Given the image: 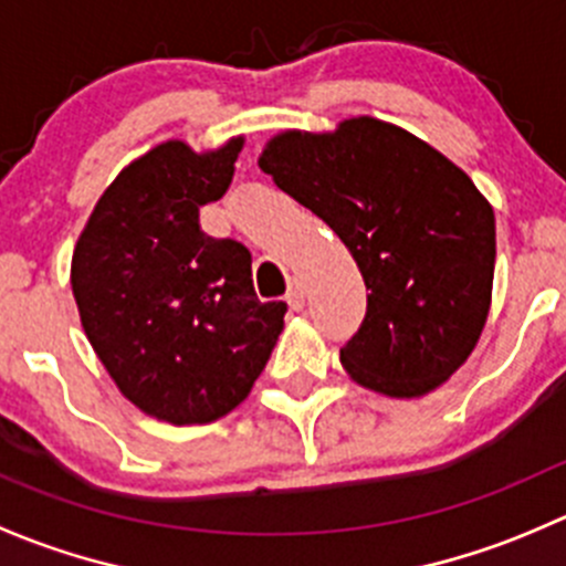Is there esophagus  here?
<instances>
[{"label":"esophagus","instance_id":"esophagus-1","mask_svg":"<svg viewBox=\"0 0 566 566\" xmlns=\"http://www.w3.org/2000/svg\"><path fill=\"white\" fill-rule=\"evenodd\" d=\"M287 304H290V310H295V312L304 310V304H306V290H304V284H301V279H293V284H290V290H287Z\"/></svg>","mask_w":566,"mask_h":566}]
</instances>
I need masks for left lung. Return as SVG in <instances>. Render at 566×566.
Segmentation results:
<instances>
[{"instance_id":"1","label":"left lung","mask_w":566,"mask_h":566,"mask_svg":"<svg viewBox=\"0 0 566 566\" xmlns=\"http://www.w3.org/2000/svg\"><path fill=\"white\" fill-rule=\"evenodd\" d=\"M284 193L350 249L367 315L339 350L356 384L421 397L465 364L490 312L495 216L473 180L408 130L353 117L284 130L260 156Z\"/></svg>"}]
</instances>
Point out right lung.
Returning a JSON list of instances; mask_svg holds the SVG:
<instances>
[{"label":"right lung","mask_w":566,"mask_h":566,"mask_svg":"<svg viewBox=\"0 0 566 566\" xmlns=\"http://www.w3.org/2000/svg\"><path fill=\"white\" fill-rule=\"evenodd\" d=\"M243 136L193 153L164 142L123 169L78 235L71 284L84 334L123 397L169 424H208L249 397L284 328L251 254L210 238L199 208L235 175Z\"/></svg>","instance_id":"add662e5"}]
</instances>
